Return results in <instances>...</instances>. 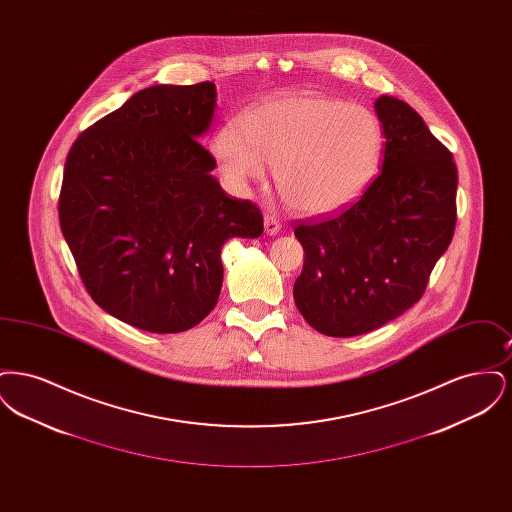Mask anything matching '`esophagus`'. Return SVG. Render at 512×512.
<instances>
[{
    "instance_id": "esophagus-1",
    "label": "esophagus",
    "mask_w": 512,
    "mask_h": 512,
    "mask_svg": "<svg viewBox=\"0 0 512 512\" xmlns=\"http://www.w3.org/2000/svg\"><path fill=\"white\" fill-rule=\"evenodd\" d=\"M282 230V222L280 219L274 215V213H267L265 215V232H267L268 236H274V234H278Z\"/></svg>"
}]
</instances>
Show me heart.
I'll list each match as a JSON object with an SVG mask.
<instances>
[{
    "instance_id": "heart-1",
    "label": "heart",
    "mask_w": 512,
    "mask_h": 512,
    "mask_svg": "<svg viewBox=\"0 0 512 512\" xmlns=\"http://www.w3.org/2000/svg\"><path fill=\"white\" fill-rule=\"evenodd\" d=\"M384 128L361 103L311 92L284 94L251 107L242 124L226 122L213 153L238 186L261 180L267 165L280 197L301 213L326 215L355 201L376 174Z\"/></svg>"
}]
</instances>
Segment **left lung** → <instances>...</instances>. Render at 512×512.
Instances as JSON below:
<instances>
[{
  "instance_id": "obj_1",
  "label": "left lung",
  "mask_w": 512,
  "mask_h": 512,
  "mask_svg": "<svg viewBox=\"0 0 512 512\" xmlns=\"http://www.w3.org/2000/svg\"><path fill=\"white\" fill-rule=\"evenodd\" d=\"M374 107L386 138L382 171L355 203L293 228L305 251L295 305L332 338L366 334L409 311L457 224L453 153L409 103L380 96Z\"/></svg>"
}]
</instances>
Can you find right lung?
Returning <instances> with one entry per match:
<instances>
[{"mask_svg": "<svg viewBox=\"0 0 512 512\" xmlns=\"http://www.w3.org/2000/svg\"><path fill=\"white\" fill-rule=\"evenodd\" d=\"M213 82L151 86L86 128L63 172L59 224L80 280L103 311L155 334L207 317L226 240L259 238L263 213L226 195L199 144Z\"/></svg>", "mask_w": 512, "mask_h": 512, "instance_id": "obj_1", "label": "right lung"}]
</instances>
